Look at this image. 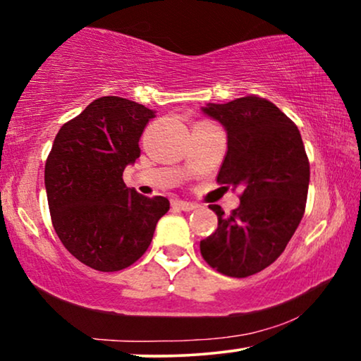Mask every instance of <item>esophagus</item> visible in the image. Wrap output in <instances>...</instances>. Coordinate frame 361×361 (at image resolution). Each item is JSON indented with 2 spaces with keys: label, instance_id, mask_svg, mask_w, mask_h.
<instances>
[{
  "label": "esophagus",
  "instance_id": "obj_1",
  "mask_svg": "<svg viewBox=\"0 0 361 361\" xmlns=\"http://www.w3.org/2000/svg\"><path fill=\"white\" fill-rule=\"evenodd\" d=\"M172 207L179 208V210H182V212H192L197 208L195 203L185 202V200H172Z\"/></svg>",
  "mask_w": 361,
  "mask_h": 361
}]
</instances>
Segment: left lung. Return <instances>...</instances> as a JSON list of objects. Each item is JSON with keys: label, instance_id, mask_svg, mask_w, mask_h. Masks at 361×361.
<instances>
[{"label": "left lung", "instance_id": "8db88e82", "mask_svg": "<svg viewBox=\"0 0 361 361\" xmlns=\"http://www.w3.org/2000/svg\"><path fill=\"white\" fill-rule=\"evenodd\" d=\"M202 112L228 137L218 182L241 187L243 195L229 216L210 207L218 228L200 241V252L219 274L244 279L274 264L295 234L305 215L310 161L296 125L265 99L207 104Z\"/></svg>", "mask_w": 361, "mask_h": 361}]
</instances>
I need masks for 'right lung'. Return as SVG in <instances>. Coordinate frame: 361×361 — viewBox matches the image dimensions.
Wrapping results in <instances>:
<instances>
[{"instance_id": "right-lung-1", "label": "right lung", "mask_w": 361, "mask_h": 361, "mask_svg": "<svg viewBox=\"0 0 361 361\" xmlns=\"http://www.w3.org/2000/svg\"><path fill=\"white\" fill-rule=\"evenodd\" d=\"M156 111L117 96L91 102L56 133L45 163L51 223L68 252L87 267L117 271L142 257L166 197H145L123 182L140 158V137Z\"/></svg>"}]
</instances>
